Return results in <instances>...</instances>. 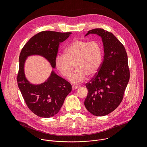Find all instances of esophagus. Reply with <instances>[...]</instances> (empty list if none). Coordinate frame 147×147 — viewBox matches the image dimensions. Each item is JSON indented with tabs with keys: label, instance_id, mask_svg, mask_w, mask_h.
Wrapping results in <instances>:
<instances>
[{
	"label": "esophagus",
	"instance_id": "1",
	"mask_svg": "<svg viewBox=\"0 0 147 147\" xmlns=\"http://www.w3.org/2000/svg\"><path fill=\"white\" fill-rule=\"evenodd\" d=\"M78 88V86H72V90H76V89H77Z\"/></svg>",
	"mask_w": 147,
	"mask_h": 147
}]
</instances>
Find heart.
Returning <instances> with one entry per match:
<instances>
[{"mask_svg": "<svg viewBox=\"0 0 147 147\" xmlns=\"http://www.w3.org/2000/svg\"><path fill=\"white\" fill-rule=\"evenodd\" d=\"M102 61V49L96 40L88 41L76 39L65 49V55H57L55 59V66L62 76L67 77L74 69L76 70L69 80L78 84L87 77H94L99 71Z\"/></svg>", "mask_w": 147, "mask_h": 147, "instance_id": "obj_1", "label": "heart"}]
</instances>
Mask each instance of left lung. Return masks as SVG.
Here are the masks:
<instances>
[{"label":"left lung","mask_w":147,"mask_h":147,"mask_svg":"<svg viewBox=\"0 0 147 147\" xmlns=\"http://www.w3.org/2000/svg\"><path fill=\"white\" fill-rule=\"evenodd\" d=\"M100 36L103 60L99 71L86 84L88 94L84 105L94 116H103L115 110L121 103L130 79L128 58L123 44L111 32L96 28L85 35Z\"/></svg>","instance_id":"8db88e82"}]
</instances>
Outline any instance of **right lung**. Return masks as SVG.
<instances>
[{
    "mask_svg": "<svg viewBox=\"0 0 147 147\" xmlns=\"http://www.w3.org/2000/svg\"><path fill=\"white\" fill-rule=\"evenodd\" d=\"M71 32L45 31L32 36L24 46L19 56L17 75L18 88L28 108L38 116L49 118L56 115L71 91V85L52 70L48 78L43 83L34 84L26 78L25 63L28 57L38 55L46 59L55 69V59L59 45L67 39Z\"/></svg>",
    "mask_w": 147,
    "mask_h": 147,
    "instance_id": "1",
    "label": "right lung"
}]
</instances>
